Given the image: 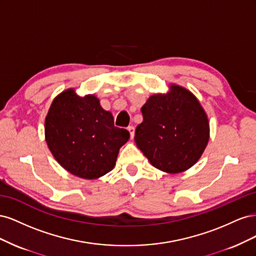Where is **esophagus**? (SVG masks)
<instances>
[{
    "instance_id": "34e87169",
    "label": "esophagus",
    "mask_w": 256,
    "mask_h": 256,
    "mask_svg": "<svg viewBox=\"0 0 256 256\" xmlns=\"http://www.w3.org/2000/svg\"><path fill=\"white\" fill-rule=\"evenodd\" d=\"M127 130H128V132L130 134V138H131V140H134V127L129 126L127 128Z\"/></svg>"
}]
</instances>
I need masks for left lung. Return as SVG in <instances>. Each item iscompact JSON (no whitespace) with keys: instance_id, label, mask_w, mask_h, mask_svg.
Instances as JSON below:
<instances>
[{"instance_id":"8db88e82","label":"left lung","mask_w":256,"mask_h":256,"mask_svg":"<svg viewBox=\"0 0 256 256\" xmlns=\"http://www.w3.org/2000/svg\"><path fill=\"white\" fill-rule=\"evenodd\" d=\"M141 111L134 141L152 166L177 174L196 164L209 141V122L189 90L171 83L166 94L147 99Z\"/></svg>"}]
</instances>
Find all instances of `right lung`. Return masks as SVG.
<instances>
[{"mask_svg":"<svg viewBox=\"0 0 256 256\" xmlns=\"http://www.w3.org/2000/svg\"><path fill=\"white\" fill-rule=\"evenodd\" d=\"M44 138L53 157L67 172L96 180L115 166L129 132L114 126L113 115L102 109L95 95L80 97L74 88H67L50 106Z\"/></svg>","mask_w":256,"mask_h":256,"instance_id":"add662e5","label":"right lung"}]
</instances>
